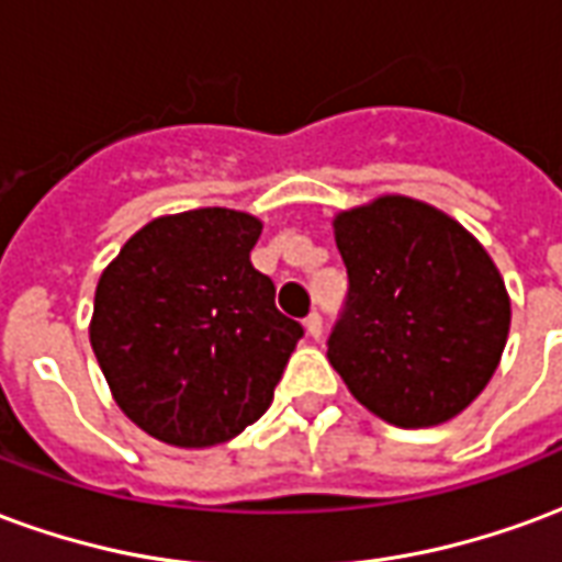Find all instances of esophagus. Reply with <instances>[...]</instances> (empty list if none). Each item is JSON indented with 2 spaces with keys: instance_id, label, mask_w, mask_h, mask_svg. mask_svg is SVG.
<instances>
[{
  "instance_id": "1",
  "label": "esophagus",
  "mask_w": 562,
  "mask_h": 562,
  "mask_svg": "<svg viewBox=\"0 0 562 562\" xmlns=\"http://www.w3.org/2000/svg\"><path fill=\"white\" fill-rule=\"evenodd\" d=\"M306 334H310V337H322V328H325V325H322V316H318V313H310V316H306Z\"/></svg>"
}]
</instances>
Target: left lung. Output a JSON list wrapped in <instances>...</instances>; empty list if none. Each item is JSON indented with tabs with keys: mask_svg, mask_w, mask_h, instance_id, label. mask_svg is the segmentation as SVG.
<instances>
[{
	"mask_svg": "<svg viewBox=\"0 0 562 562\" xmlns=\"http://www.w3.org/2000/svg\"><path fill=\"white\" fill-rule=\"evenodd\" d=\"M349 292L328 361L367 409L430 427L467 409L506 349V285L479 240L446 213L389 195L340 213Z\"/></svg>",
	"mask_w": 562,
	"mask_h": 562,
	"instance_id": "1",
	"label": "left lung"
}]
</instances>
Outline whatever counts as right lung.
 I'll use <instances>...</instances> for the list:
<instances>
[{"label":"right lung","mask_w":562,"mask_h":562,"mask_svg":"<svg viewBox=\"0 0 562 562\" xmlns=\"http://www.w3.org/2000/svg\"><path fill=\"white\" fill-rule=\"evenodd\" d=\"M258 234L237 210L161 216L99 280L92 352L120 409L161 442L220 446L258 422L304 337L249 261Z\"/></svg>","instance_id":"obj_1"}]
</instances>
